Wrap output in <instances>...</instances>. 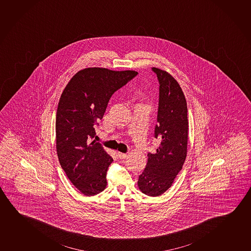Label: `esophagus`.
<instances>
[{"label": "esophagus", "instance_id": "esophagus-1", "mask_svg": "<svg viewBox=\"0 0 251 251\" xmlns=\"http://www.w3.org/2000/svg\"><path fill=\"white\" fill-rule=\"evenodd\" d=\"M117 155H118V157H119L120 159H126V157H127L126 153H121V152H118Z\"/></svg>", "mask_w": 251, "mask_h": 251}]
</instances>
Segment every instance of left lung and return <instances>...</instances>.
I'll list each match as a JSON object with an SVG mask.
<instances>
[{
    "label": "left lung",
    "mask_w": 251,
    "mask_h": 251,
    "mask_svg": "<svg viewBox=\"0 0 251 251\" xmlns=\"http://www.w3.org/2000/svg\"><path fill=\"white\" fill-rule=\"evenodd\" d=\"M160 83V98L154 137L160 141L156 153L148 154V163L139 176L138 187L151 197L171 187L187 153L188 119L185 95L178 82L166 71L153 67Z\"/></svg>",
    "instance_id": "8db88e82"
}]
</instances>
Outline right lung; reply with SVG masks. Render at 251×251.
Listing matches in <instances>:
<instances>
[{
	"mask_svg": "<svg viewBox=\"0 0 251 251\" xmlns=\"http://www.w3.org/2000/svg\"><path fill=\"white\" fill-rule=\"evenodd\" d=\"M137 74L89 67L77 72L62 92L56 115L58 160L70 181L85 196L105 189L106 174L113 161L102 144L92 141L96 125L114 92Z\"/></svg>",
	"mask_w": 251,
	"mask_h": 251,
	"instance_id": "add662e5",
	"label": "right lung"
}]
</instances>
